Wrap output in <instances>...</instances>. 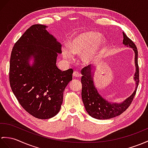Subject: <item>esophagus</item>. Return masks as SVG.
<instances>
[{
  "instance_id": "34e87169",
  "label": "esophagus",
  "mask_w": 148,
  "mask_h": 148,
  "mask_svg": "<svg viewBox=\"0 0 148 148\" xmlns=\"http://www.w3.org/2000/svg\"><path fill=\"white\" fill-rule=\"evenodd\" d=\"M73 76H74V77H75V78H79L81 76V74H80V73H79L78 72L74 71L73 73Z\"/></svg>"
}]
</instances>
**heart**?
Wrapping results in <instances>:
<instances>
[{"label":"heart","instance_id":"1","mask_svg":"<svg viewBox=\"0 0 148 148\" xmlns=\"http://www.w3.org/2000/svg\"><path fill=\"white\" fill-rule=\"evenodd\" d=\"M106 40L100 33L86 31L77 34L69 42L68 46L62 48V55L68 61H73L74 56H81L85 65H90L98 61L103 51Z\"/></svg>","mask_w":148,"mask_h":148}]
</instances>
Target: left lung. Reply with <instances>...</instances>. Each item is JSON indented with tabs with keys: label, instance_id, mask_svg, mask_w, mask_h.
<instances>
[{
	"label": "left lung",
	"instance_id": "8db88e82",
	"mask_svg": "<svg viewBox=\"0 0 148 148\" xmlns=\"http://www.w3.org/2000/svg\"><path fill=\"white\" fill-rule=\"evenodd\" d=\"M123 44L132 48L135 53L136 73L134 79L136 81V86L132 94L121 103H112L103 98L99 93L94 84V71L90 66L82 69L81 77L82 91L81 97L86 110L92 117L99 120L112 119L120 115L125 112L131 103L136 95L139 82V66L137 62L138 51L137 47L132 41L123 32Z\"/></svg>",
	"mask_w": 148,
	"mask_h": 148
}]
</instances>
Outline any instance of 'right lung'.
<instances>
[{"instance_id": "1", "label": "right lung", "mask_w": 148, "mask_h": 148, "mask_svg": "<svg viewBox=\"0 0 148 148\" xmlns=\"http://www.w3.org/2000/svg\"><path fill=\"white\" fill-rule=\"evenodd\" d=\"M42 25L29 27L14 44L9 67L10 85L20 105L30 115L48 119L59 112L65 88L73 70L57 67L61 44ZM34 62L30 65L29 60Z\"/></svg>"}]
</instances>
